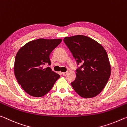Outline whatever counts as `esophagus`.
I'll use <instances>...</instances> for the list:
<instances>
[{
    "label": "esophagus",
    "mask_w": 127,
    "mask_h": 127,
    "mask_svg": "<svg viewBox=\"0 0 127 127\" xmlns=\"http://www.w3.org/2000/svg\"><path fill=\"white\" fill-rule=\"evenodd\" d=\"M62 75H63L64 76H66L67 75V72H62Z\"/></svg>",
    "instance_id": "1"
}]
</instances>
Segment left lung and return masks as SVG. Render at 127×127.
I'll return each instance as SVG.
<instances>
[{
  "label": "left lung",
  "instance_id": "left-lung-1",
  "mask_svg": "<svg viewBox=\"0 0 127 127\" xmlns=\"http://www.w3.org/2000/svg\"><path fill=\"white\" fill-rule=\"evenodd\" d=\"M64 40L78 65L82 64L76 70V77L71 83L72 87L83 98L95 97L105 88L111 75L106 51L97 41L84 35L65 37Z\"/></svg>",
  "mask_w": 127,
  "mask_h": 127
}]
</instances>
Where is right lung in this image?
Returning <instances> with one entry per match:
<instances>
[{
	"label": "right lung",
	"instance_id": "add662e5",
	"mask_svg": "<svg viewBox=\"0 0 127 127\" xmlns=\"http://www.w3.org/2000/svg\"><path fill=\"white\" fill-rule=\"evenodd\" d=\"M61 39L40 38L27 43L18 50L14 64V75L18 84L29 95L41 97L48 93L60 77L51 68L49 55Z\"/></svg>",
	"mask_w": 127,
	"mask_h": 127
}]
</instances>
